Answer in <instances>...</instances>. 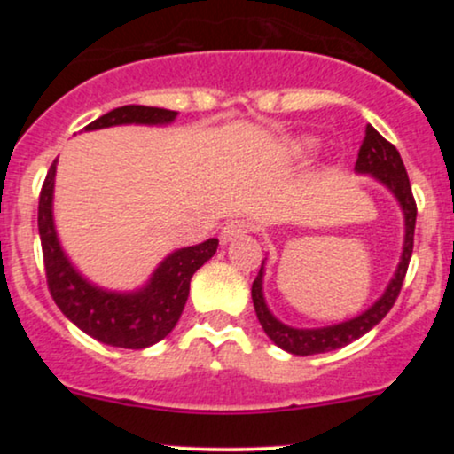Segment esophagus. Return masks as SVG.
<instances>
[{
    "label": "esophagus",
    "instance_id": "1",
    "mask_svg": "<svg viewBox=\"0 0 454 454\" xmlns=\"http://www.w3.org/2000/svg\"><path fill=\"white\" fill-rule=\"evenodd\" d=\"M249 231H252V223H249V222H245V220H232V222H228L226 226L222 228L220 241H222V245H226V243H231L232 239L241 237V234L249 232Z\"/></svg>",
    "mask_w": 454,
    "mask_h": 454
}]
</instances>
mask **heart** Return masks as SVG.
Returning <instances> with one entry per match:
<instances>
[{
    "label": "heart",
    "mask_w": 454,
    "mask_h": 454,
    "mask_svg": "<svg viewBox=\"0 0 454 454\" xmlns=\"http://www.w3.org/2000/svg\"><path fill=\"white\" fill-rule=\"evenodd\" d=\"M317 140L314 137H299L294 143H290L288 155L293 160H307L316 153Z\"/></svg>",
    "instance_id": "heart-1"
}]
</instances>
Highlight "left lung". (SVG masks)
Listing matches in <instances>:
<instances>
[{
    "mask_svg": "<svg viewBox=\"0 0 454 454\" xmlns=\"http://www.w3.org/2000/svg\"><path fill=\"white\" fill-rule=\"evenodd\" d=\"M354 173L367 175L384 185L397 200L401 213H403V245H401V256L395 269L393 278L384 288V293L373 301L367 309L350 320L337 322V325L316 326V328H299L281 322L278 316L270 311L264 296V273H267V258L262 260V267L258 270V278L252 284V301L256 309L258 322L262 325L264 333L275 346L281 350L296 354V356H309V354H322L337 350V348L348 346L356 341L364 333L372 331L373 326L388 314L390 307L397 301L401 284H403L405 270H408L411 247H414V226H416V202L411 196V187L405 166L401 161L399 151L388 143L382 134L373 126L364 128V138L361 149H358Z\"/></svg>",
    "mask_w": 454,
    "mask_h": 454,
    "instance_id": "8db88e82",
    "label": "left lung"
}]
</instances>
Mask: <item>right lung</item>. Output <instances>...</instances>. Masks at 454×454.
Returning a JSON list of instances; mask_svg holds the SVG:
<instances>
[{
  "label": "right lung",
  "mask_w": 454,
  "mask_h": 454,
  "mask_svg": "<svg viewBox=\"0 0 454 454\" xmlns=\"http://www.w3.org/2000/svg\"><path fill=\"white\" fill-rule=\"evenodd\" d=\"M176 111L158 106H128L113 108L85 128L93 129L114 126H151L164 128L176 119ZM55 175L57 160L49 168L38 205V231L43 243L46 281L57 307L72 325L93 340L113 348L143 350L164 340L179 322L190 294L192 275L217 252V239L179 247L170 252L149 279L134 290H111L78 270L66 254L55 226Z\"/></svg>",
  "instance_id": "add662e5"
}]
</instances>
